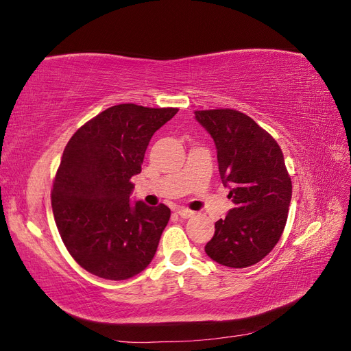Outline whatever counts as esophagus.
<instances>
[{
	"mask_svg": "<svg viewBox=\"0 0 351 351\" xmlns=\"http://www.w3.org/2000/svg\"><path fill=\"white\" fill-rule=\"evenodd\" d=\"M177 214L182 218H190V217L195 215V212L190 210V209H186V208H180V209H177Z\"/></svg>",
	"mask_w": 351,
	"mask_h": 351,
	"instance_id": "1",
	"label": "esophagus"
}]
</instances>
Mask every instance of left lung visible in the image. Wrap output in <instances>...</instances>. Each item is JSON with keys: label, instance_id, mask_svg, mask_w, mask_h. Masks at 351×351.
<instances>
[{"label": "left lung", "instance_id": "left-lung-1", "mask_svg": "<svg viewBox=\"0 0 351 351\" xmlns=\"http://www.w3.org/2000/svg\"><path fill=\"white\" fill-rule=\"evenodd\" d=\"M217 146L222 183L234 204L205 246L228 268L262 261L282 236L291 200V178L280 145L249 115L231 108L195 111Z\"/></svg>", "mask_w": 351, "mask_h": 351}]
</instances>
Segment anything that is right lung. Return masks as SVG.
I'll list each match as a JSON object with an SVG mask.
<instances>
[{"mask_svg":"<svg viewBox=\"0 0 351 351\" xmlns=\"http://www.w3.org/2000/svg\"><path fill=\"white\" fill-rule=\"evenodd\" d=\"M177 111L114 105L77 129L62 152L51 190L56 224L71 258L99 278H132L155 256L171 210L133 205L130 180L154 133Z\"/></svg>","mask_w":351,"mask_h":351,"instance_id":"1","label":"right lung"}]
</instances>
